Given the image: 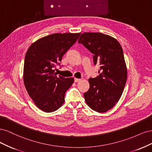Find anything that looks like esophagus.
Here are the masks:
<instances>
[{"instance_id": "34e87169", "label": "esophagus", "mask_w": 152, "mask_h": 152, "mask_svg": "<svg viewBox=\"0 0 152 152\" xmlns=\"http://www.w3.org/2000/svg\"><path fill=\"white\" fill-rule=\"evenodd\" d=\"M80 80H81V79H77V78H74V82H79Z\"/></svg>"}]
</instances>
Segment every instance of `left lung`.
<instances>
[{
	"mask_svg": "<svg viewBox=\"0 0 152 152\" xmlns=\"http://www.w3.org/2000/svg\"><path fill=\"white\" fill-rule=\"evenodd\" d=\"M78 43L93 54L94 65H100L99 75L89 79L90 87L84 94L86 102L96 112H107L118 102L126 83L122 48L115 39L98 32L83 33Z\"/></svg>",
	"mask_w": 152,
	"mask_h": 152,
	"instance_id": "obj_1",
	"label": "left lung"
}]
</instances>
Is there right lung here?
<instances>
[{
	"label": "right lung",
	"instance_id": "add662e5",
	"mask_svg": "<svg viewBox=\"0 0 152 152\" xmlns=\"http://www.w3.org/2000/svg\"><path fill=\"white\" fill-rule=\"evenodd\" d=\"M80 33L54 34L32 44L26 53L23 81L35 105L45 112H53L65 102L66 91L74 82L72 77L57 76L54 68L74 44Z\"/></svg>",
	"mask_w": 152,
	"mask_h": 152
}]
</instances>
